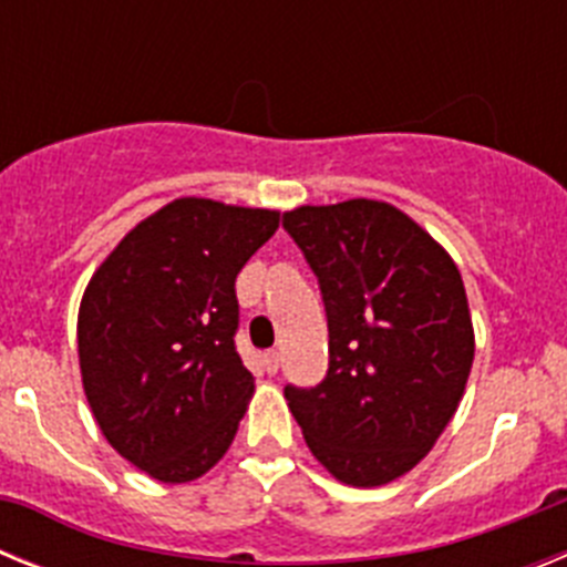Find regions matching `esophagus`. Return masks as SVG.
I'll return each mask as SVG.
<instances>
[{
  "label": "esophagus",
  "instance_id": "esophagus-1",
  "mask_svg": "<svg viewBox=\"0 0 567 567\" xmlns=\"http://www.w3.org/2000/svg\"><path fill=\"white\" fill-rule=\"evenodd\" d=\"M260 363H264V372L267 374H275L280 369V354L278 352H264V358H260Z\"/></svg>",
  "mask_w": 567,
  "mask_h": 567
}]
</instances>
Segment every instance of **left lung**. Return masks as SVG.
I'll return each instance as SVG.
<instances>
[{
    "label": "left lung",
    "instance_id": "obj_1",
    "mask_svg": "<svg viewBox=\"0 0 567 567\" xmlns=\"http://www.w3.org/2000/svg\"><path fill=\"white\" fill-rule=\"evenodd\" d=\"M329 323L327 378L284 389L309 452L346 485L412 471L457 412L474 360L468 298L452 255L385 202L284 213Z\"/></svg>",
    "mask_w": 567,
    "mask_h": 567
}]
</instances>
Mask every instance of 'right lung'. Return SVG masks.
<instances>
[{
    "instance_id": "1",
    "label": "right lung",
    "mask_w": 567,
    "mask_h": 567,
    "mask_svg": "<svg viewBox=\"0 0 567 567\" xmlns=\"http://www.w3.org/2000/svg\"><path fill=\"white\" fill-rule=\"evenodd\" d=\"M278 221L275 209L175 198L84 289V394L107 443L153 480L202 477L238 432L255 383L235 349V278Z\"/></svg>"
}]
</instances>
